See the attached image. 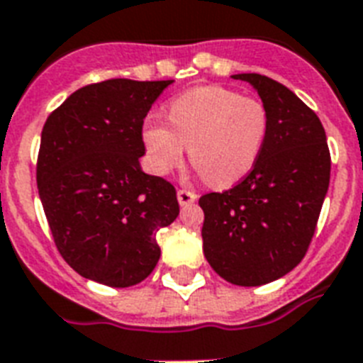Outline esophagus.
I'll return each instance as SVG.
<instances>
[{"label": "esophagus", "instance_id": "34e87169", "mask_svg": "<svg viewBox=\"0 0 363 363\" xmlns=\"http://www.w3.org/2000/svg\"><path fill=\"white\" fill-rule=\"evenodd\" d=\"M196 200V193H193L191 189H178V202L182 206H189L191 202Z\"/></svg>", "mask_w": 363, "mask_h": 363}]
</instances>
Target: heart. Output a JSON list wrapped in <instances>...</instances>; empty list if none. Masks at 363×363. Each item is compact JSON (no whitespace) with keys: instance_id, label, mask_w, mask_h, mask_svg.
Masks as SVG:
<instances>
[{"instance_id":"1","label":"heart","mask_w":363,"mask_h":363,"mask_svg":"<svg viewBox=\"0 0 363 363\" xmlns=\"http://www.w3.org/2000/svg\"><path fill=\"white\" fill-rule=\"evenodd\" d=\"M168 127L147 121L142 131L150 167L170 172L187 147L191 164L213 187H228L255 167L268 135L269 116L257 97L223 86H200L168 104Z\"/></svg>"}]
</instances>
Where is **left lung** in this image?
<instances>
[{
  "instance_id": "1",
  "label": "left lung",
  "mask_w": 363,
  "mask_h": 363,
  "mask_svg": "<svg viewBox=\"0 0 363 363\" xmlns=\"http://www.w3.org/2000/svg\"><path fill=\"white\" fill-rule=\"evenodd\" d=\"M257 88L269 116L255 167L234 187L206 193L202 247L225 281L259 286L306 257L330 185L326 133L318 116L283 84L257 72L234 74Z\"/></svg>"
}]
</instances>
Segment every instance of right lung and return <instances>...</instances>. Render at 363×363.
<instances>
[{
	"label": "right lung",
	"mask_w": 363,
	"mask_h": 363,
	"mask_svg": "<svg viewBox=\"0 0 363 363\" xmlns=\"http://www.w3.org/2000/svg\"><path fill=\"white\" fill-rule=\"evenodd\" d=\"M172 80L110 78L69 95L46 120L37 187L57 251L101 285L133 286L161 257L159 228L178 217L176 189L140 170L144 118Z\"/></svg>",
	"instance_id": "right-lung-1"
}]
</instances>
